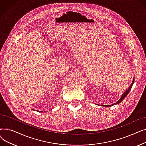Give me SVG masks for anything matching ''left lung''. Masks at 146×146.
<instances>
[{
    "label": "left lung",
    "instance_id": "obj_1",
    "mask_svg": "<svg viewBox=\"0 0 146 146\" xmlns=\"http://www.w3.org/2000/svg\"><path fill=\"white\" fill-rule=\"evenodd\" d=\"M134 78L133 79V82H132V83H131V85H130V86L129 87V88L127 90H125L124 92V94H122V96L121 97V98L119 99V100L117 101V102H116L115 103H114V104H112V105H103V106H107V107H109V106H113V105H116V104H119L121 102H122V101L123 100V99L127 96V95L128 94V93L129 92V91H130V90L131 89V88H132V86H133V83H134Z\"/></svg>",
    "mask_w": 146,
    "mask_h": 146
}]
</instances>
